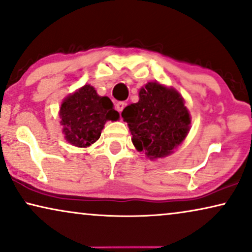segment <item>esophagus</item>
I'll list each match as a JSON object with an SVG mask.
<instances>
[{
	"mask_svg": "<svg viewBox=\"0 0 252 252\" xmlns=\"http://www.w3.org/2000/svg\"><path fill=\"white\" fill-rule=\"evenodd\" d=\"M125 105H126L125 102H118L116 104V109L118 110V112H122L123 110H124V108H125Z\"/></svg>",
	"mask_w": 252,
	"mask_h": 252,
	"instance_id": "esophagus-1",
	"label": "esophagus"
}]
</instances>
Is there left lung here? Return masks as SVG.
Segmentation results:
<instances>
[{"mask_svg": "<svg viewBox=\"0 0 252 252\" xmlns=\"http://www.w3.org/2000/svg\"><path fill=\"white\" fill-rule=\"evenodd\" d=\"M139 95V102L127 105L122 112L133 135L132 142L151 159L167 156L189 129L190 118L184 98L177 91L157 82H148Z\"/></svg>", "mask_w": 252, "mask_h": 252, "instance_id": "1", "label": "left lung"}]
</instances>
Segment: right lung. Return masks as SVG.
Here are the masks:
<instances>
[{"mask_svg": "<svg viewBox=\"0 0 252 252\" xmlns=\"http://www.w3.org/2000/svg\"><path fill=\"white\" fill-rule=\"evenodd\" d=\"M60 116L65 139L80 148L91 146L99 139L106 120L119 118L111 99L98 96L91 85L67 96L61 106Z\"/></svg>", "mask_w": 252, "mask_h": 252, "instance_id": "1", "label": "right lung"}]
</instances>
